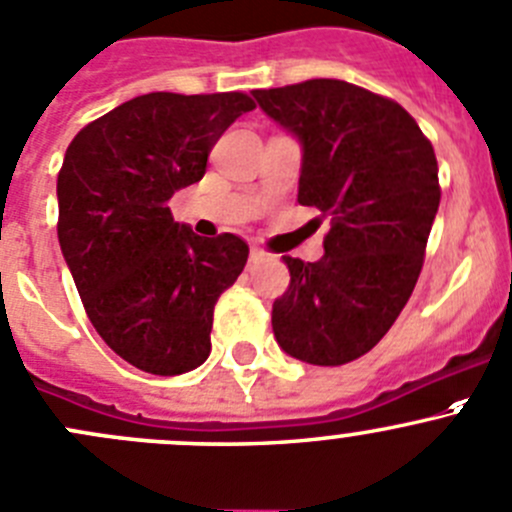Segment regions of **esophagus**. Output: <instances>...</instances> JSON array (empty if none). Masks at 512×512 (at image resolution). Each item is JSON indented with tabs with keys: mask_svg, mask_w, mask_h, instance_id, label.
Masks as SVG:
<instances>
[{
	"mask_svg": "<svg viewBox=\"0 0 512 512\" xmlns=\"http://www.w3.org/2000/svg\"><path fill=\"white\" fill-rule=\"evenodd\" d=\"M262 257H267V252L262 250L260 245H252V247H250V260L257 262V260H262Z\"/></svg>",
	"mask_w": 512,
	"mask_h": 512,
	"instance_id": "1",
	"label": "esophagus"
}]
</instances>
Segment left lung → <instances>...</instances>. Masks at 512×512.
Returning a JSON list of instances; mask_svg holds the SVG:
<instances>
[{
	"instance_id": "8db88e82",
	"label": "left lung",
	"mask_w": 512,
	"mask_h": 512,
	"mask_svg": "<svg viewBox=\"0 0 512 512\" xmlns=\"http://www.w3.org/2000/svg\"><path fill=\"white\" fill-rule=\"evenodd\" d=\"M252 94L300 142L297 202L332 215L320 260L282 257L290 287L272 305V332L297 360L345 365L413 295L440 205L433 145L398 102L342 79Z\"/></svg>"
}]
</instances>
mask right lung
Segmentation results:
<instances>
[{
	"instance_id": "1",
	"label": "right lung",
	"mask_w": 512,
	"mask_h": 512,
	"mask_svg": "<svg viewBox=\"0 0 512 512\" xmlns=\"http://www.w3.org/2000/svg\"><path fill=\"white\" fill-rule=\"evenodd\" d=\"M250 109L242 92H150L89 122L64 155V262L99 337L152 375H182L207 360L217 297L250 255L232 232L200 237L167 207L202 180L215 142Z\"/></svg>"
}]
</instances>
